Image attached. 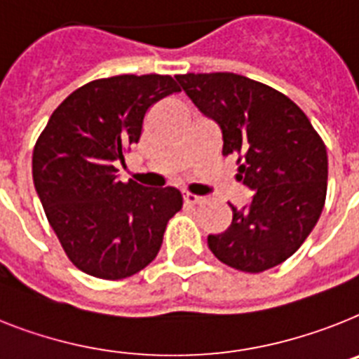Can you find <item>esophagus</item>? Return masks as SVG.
<instances>
[{
	"label": "esophagus",
	"instance_id": "1",
	"mask_svg": "<svg viewBox=\"0 0 359 359\" xmlns=\"http://www.w3.org/2000/svg\"><path fill=\"white\" fill-rule=\"evenodd\" d=\"M184 203L186 204H201V203H204V197H201V195H194V194H184Z\"/></svg>",
	"mask_w": 359,
	"mask_h": 359
}]
</instances>
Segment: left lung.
I'll return each mask as SVG.
<instances>
[{
	"mask_svg": "<svg viewBox=\"0 0 359 359\" xmlns=\"http://www.w3.org/2000/svg\"><path fill=\"white\" fill-rule=\"evenodd\" d=\"M204 116L219 126L222 155L237 156V179L254 195L231 208V224L208 246L219 261L259 273L287 261L323 212L327 147L306 114L283 93L233 72L177 74Z\"/></svg>",
	"mask_w": 359,
	"mask_h": 359,
	"instance_id": "8db88e82",
	"label": "left lung"
}]
</instances>
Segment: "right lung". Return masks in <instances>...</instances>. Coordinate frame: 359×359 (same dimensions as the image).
Instances as JSON below:
<instances>
[{
    "instance_id": "1",
    "label": "right lung",
    "mask_w": 359,
    "mask_h": 359,
    "mask_svg": "<svg viewBox=\"0 0 359 359\" xmlns=\"http://www.w3.org/2000/svg\"><path fill=\"white\" fill-rule=\"evenodd\" d=\"M179 91L171 76L120 74L86 83L50 114L32 153V179L65 254L82 272L123 279L158 254L182 195L122 182L114 165L138 142L147 109Z\"/></svg>"
}]
</instances>
